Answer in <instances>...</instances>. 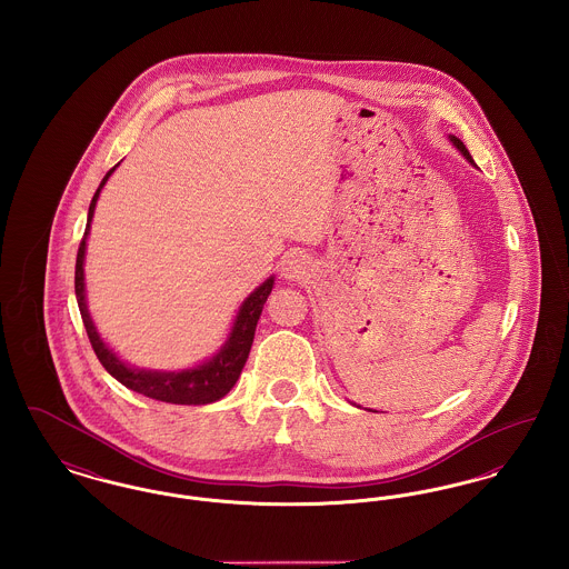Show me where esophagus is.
I'll list each match as a JSON object with an SVG mask.
<instances>
[{
  "mask_svg": "<svg viewBox=\"0 0 569 569\" xmlns=\"http://www.w3.org/2000/svg\"><path fill=\"white\" fill-rule=\"evenodd\" d=\"M307 271H309V267H307L305 258H302V256H295V253H290V256L283 260V264H281L283 277H286V279H292V281L302 279V277L307 274Z\"/></svg>",
  "mask_w": 569,
  "mask_h": 569,
  "instance_id": "esophagus-1",
  "label": "esophagus"
}]
</instances>
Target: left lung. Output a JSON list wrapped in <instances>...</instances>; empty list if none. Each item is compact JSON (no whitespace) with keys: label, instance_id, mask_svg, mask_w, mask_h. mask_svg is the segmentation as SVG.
Returning a JSON list of instances; mask_svg holds the SVG:
<instances>
[{"label":"left lung","instance_id":"obj_1","mask_svg":"<svg viewBox=\"0 0 569 569\" xmlns=\"http://www.w3.org/2000/svg\"><path fill=\"white\" fill-rule=\"evenodd\" d=\"M450 138H452V142H455V144L459 147L460 151H462V156H465L469 162H473V160H471V156H469V151H467V147L460 142V138H457V136H450Z\"/></svg>","mask_w":569,"mask_h":569}]
</instances>
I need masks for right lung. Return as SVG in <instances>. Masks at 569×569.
<instances>
[{
    "label": "right lung",
    "mask_w": 569,
    "mask_h": 569,
    "mask_svg": "<svg viewBox=\"0 0 569 569\" xmlns=\"http://www.w3.org/2000/svg\"><path fill=\"white\" fill-rule=\"evenodd\" d=\"M117 168V166H114ZM110 168L107 177L102 179L100 188L93 193V200L89 204V216H87V228L82 234L81 244H79V253H77V271H74V292L79 300V309H81L82 325L87 330L89 343L93 348V352L98 356V360L102 362V367L109 371L110 376L119 379L126 388L140 392L144 397H151L156 401H166V403H174V406H207L219 401L221 397H226L230 392V388L237 383V379L243 371L247 356L253 343V335H256V325L260 320L262 307L267 302V298L271 295L272 277L267 279L251 297L247 298L237 316V322L232 328L230 339L226 341L223 350L213 356L209 362L200 365L198 369L191 371H181V373H158V371H138L126 367L114 353L110 352L104 346V341L100 339V335L96 332V326L89 318L87 305H84V279H82V260H84V241L89 234V223L93 217V209L98 202L100 190L104 188L107 179L112 174Z\"/></svg>",
    "instance_id": "add662e5"
}]
</instances>
